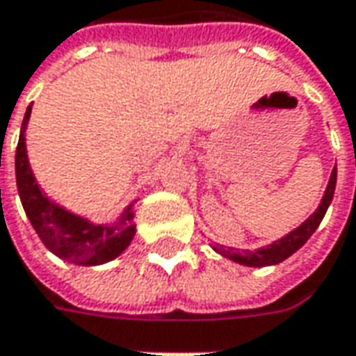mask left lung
<instances>
[{
    "instance_id": "1",
    "label": "left lung",
    "mask_w": 356,
    "mask_h": 356,
    "mask_svg": "<svg viewBox=\"0 0 356 356\" xmlns=\"http://www.w3.org/2000/svg\"><path fill=\"white\" fill-rule=\"evenodd\" d=\"M335 184H337V166L331 172V178H329V184H327V190H325V196H323L319 208L313 212V216L305 220L301 226L293 229L291 234H287L285 238L273 241L271 245L267 248H261V250H255V252H250V250H234V248H224V245H218L216 252L222 253L224 257H229L234 261H238L241 266H250V267H264V266H275L283 259H287L291 253H295L305 241H307L313 232L319 227L321 224L323 216L327 212L331 200H333V194H335Z\"/></svg>"
}]
</instances>
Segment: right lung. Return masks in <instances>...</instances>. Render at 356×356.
<instances>
[{
  "instance_id": "1",
  "label": "right lung",
  "mask_w": 356,
  "mask_h": 356,
  "mask_svg": "<svg viewBox=\"0 0 356 356\" xmlns=\"http://www.w3.org/2000/svg\"><path fill=\"white\" fill-rule=\"evenodd\" d=\"M29 115H31V106H27L19 143L15 150V176H17V192L23 210L27 213L31 226L35 227L37 236L41 238L47 250L71 264L99 266L115 259L127 250L130 239L134 238L136 232L132 226L134 206L130 204L117 224L97 226L90 224L89 220L73 216L59 208L57 204L49 202L39 184L35 182L33 172L29 168V160H27L25 124L29 120Z\"/></svg>"
}]
</instances>
